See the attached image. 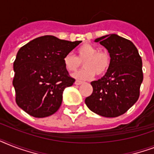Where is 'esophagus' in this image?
<instances>
[{"label":"esophagus","instance_id":"34e87169","mask_svg":"<svg viewBox=\"0 0 154 154\" xmlns=\"http://www.w3.org/2000/svg\"><path fill=\"white\" fill-rule=\"evenodd\" d=\"M82 83H83V82H81V81H78V80H77V81L75 82V85H82Z\"/></svg>","mask_w":154,"mask_h":154}]
</instances>
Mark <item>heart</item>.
Here are the masks:
<instances>
[{
  "instance_id": "heart-1",
  "label": "heart",
  "mask_w": 154,
  "mask_h": 154,
  "mask_svg": "<svg viewBox=\"0 0 154 154\" xmlns=\"http://www.w3.org/2000/svg\"><path fill=\"white\" fill-rule=\"evenodd\" d=\"M77 57L68 53L63 59L65 69L69 72H76L84 64L85 69L76 72L72 77L76 79L89 80L97 75L105 74L109 69L111 57L107 50H99L91 44H83L77 49Z\"/></svg>"
}]
</instances>
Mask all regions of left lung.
Listing matches in <instances>:
<instances>
[{
	"instance_id": "1",
	"label": "left lung",
	"mask_w": 154,
	"mask_h": 154,
	"mask_svg": "<svg viewBox=\"0 0 154 154\" xmlns=\"http://www.w3.org/2000/svg\"><path fill=\"white\" fill-rule=\"evenodd\" d=\"M109 53V69L91 82L93 93L85 98L89 109L105 117L124 114L137 102L143 81L142 60L134 43L117 34L97 38Z\"/></svg>"
}]
</instances>
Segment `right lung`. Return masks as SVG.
<instances>
[{"instance_id":"right-lung-1","label":"right lung","mask_w":154,"mask_h":154,"mask_svg":"<svg viewBox=\"0 0 154 154\" xmlns=\"http://www.w3.org/2000/svg\"><path fill=\"white\" fill-rule=\"evenodd\" d=\"M81 42L46 35L19 49L13 63V85L16 102L20 109L38 118L57 111L64 89L75 82L65 69L63 59Z\"/></svg>"}]
</instances>
